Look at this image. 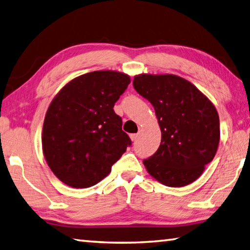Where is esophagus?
<instances>
[{"mask_svg":"<svg viewBox=\"0 0 250 250\" xmlns=\"http://www.w3.org/2000/svg\"><path fill=\"white\" fill-rule=\"evenodd\" d=\"M130 138H131L132 142H136V141H138V139H139V134H135V133L130 134Z\"/></svg>","mask_w":250,"mask_h":250,"instance_id":"1","label":"esophagus"}]
</instances>
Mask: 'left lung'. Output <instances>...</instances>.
Instances as JSON below:
<instances>
[{"mask_svg": "<svg viewBox=\"0 0 250 250\" xmlns=\"http://www.w3.org/2000/svg\"><path fill=\"white\" fill-rule=\"evenodd\" d=\"M133 86L154 106L161 131L159 148L143 160L147 172L166 187L193 183L217 153L216 107L193 83L175 75L141 73Z\"/></svg>", "mask_w": 250, "mask_h": 250, "instance_id": "1", "label": "left lung"}]
</instances>
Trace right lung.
<instances>
[{
	"label": "right lung",
	"mask_w": 250,
	"mask_h": 250,
	"mask_svg": "<svg viewBox=\"0 0 250 250\" xmlns=\"http://www.w3.org/2000/svg\"><path fill=\"white\" fill-rule=\"evenodd\" d=\"M130 82L124 72L92 71L68 82L51 102L42 129L43 155L68 187L97 184L131 145L114 111Z\"/></svg>",
	"instance_id": "add662e5"
}]
</instances>
